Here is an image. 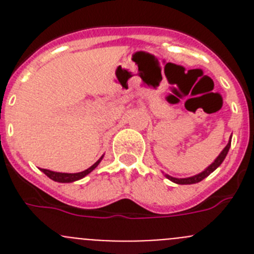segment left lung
I'll return each instance as SVG.
<instances>
[{"mask_svg": "<svg viewBox=\"0 0 254 254\" xmlns=\"http://www.w3.org/2000/svg\"><path fill=\"white\" fill-rule=\"evenodd\" d=\"M230 145H232V137H230V140H229L228 145L224 147L223 151L220 152L219 156L215 159L214 163L211 164V165H208V167L206 168L203 172L199 173V174H196V176H193V177H188V178H174V177H170V176H168V174H165V177H167L169 181L177 183V185H194V183H198V182H201L202 179H205L206 177L210 176L211 173L214 172L216 168H219L220 165H221V163H223L224 159H225L226 154H228L229 149H230Z\"/></svg>", "mask_w": 254, "mask_h": 254, "instance_id": "obj_1", "label": "left lung"}]
</instances>
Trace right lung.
Returning <instances> with one entry per match:
<instances>
[{"instance_id": "1", "label": "right lung", "mask_w": 254, "mask_h": 254, "mask_svg": "<svg viewBox=\"0 0 254 254\" xmlns=\"http://www.w3.org/2000/svg\"><path fill=\"white\" fill-rule=\"evenodd\" d=\"M102 159L103 156L99 159V160L96 161L95 164H93L90 168H87L86 170L80 173H57V172H52V170H48V169H42V172H43L48 178H51L52 181L60 182V183H71V182H75V181H78V179L84 178V177L87 176L89 173L93 172V170L99 165Z\"/></svg>"}]
</instances>
